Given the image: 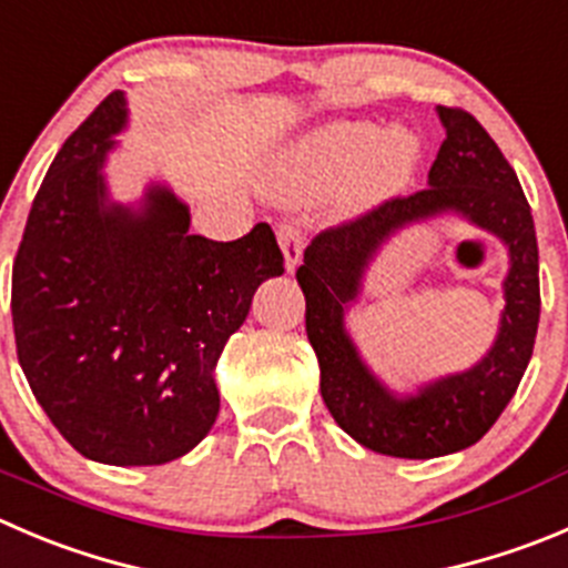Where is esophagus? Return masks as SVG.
Wrapping results in <instances>:
<instances>
[{"label":"esophagus","mask_w":568,"mask_h":568,"mask_svg":"<svg viewBox=\"0 0 568 568\" xmlns=\"http://www.w3.org/2000/svg\"><path fill=\"white\" fill-rule=\"evenodd\" d=\"M304 231H301L298 223H281L278 225V245L284 251V258H287V270L293 273L301 264V253H304Z\"/></svg>","instance_id":"esophagus-1"}]
</instances>
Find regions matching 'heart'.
<instances>
[{"mask_svg": "<svg viewBox=\"0 0 568 568\" xmlns=\"http://www.w3.org/2000/svg\"><path fill=\"white\" fill-rule=\"evenodd\" d=\"M420 159L418 139L368 122H334L310 139L293 159V175L304 186L332 189L356 178L362 197L398 192Z\"/></svg>", "mask_w": 568, "mask_h": 568, "instance_id": "1", "label": "heart"}]
</instances>
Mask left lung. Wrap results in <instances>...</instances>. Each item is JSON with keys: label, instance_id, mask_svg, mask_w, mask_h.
<instances>
[{"label": "left lung", "instance_id": "left-lung-1", "mask_svg": "<svg viewBox=\"0 0 568 568\" xmlns=\"http://www.w3.org/2000/svg\"><path fill=\"white\" fill-rule=\"evenodd\" d=\"M437 113L446 139L429 170V186L382 200L368 212L321 231L295 273L306 298V337L321 362L328 413L365 449L404 460L468 449L496 424L527 371L541 317L536 225L516 172L471 113L449 105H440ZM449 207L511 247L500 337L477 369L396 399L355 356L342 328V306L355 297L361 270L393 230Z\"/></svg>", "mask_w": 568, "mask_h": 568}]
</instances>
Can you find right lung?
<instances>
[{
  "instance_id": "right-lung-1",
  "label": "right lung",
  "mask_w": 568,
  "mask_h": 568,
  "mask_svg": "<svg viewBox=\"0 0 568 568\" xmlns=\"http://www.w3.org/2000/svg\"><path fill=\"white\" fill-rule=\"evenodd\" d=\"M125 125L111 91L58 150L13 258V334L32 396L83 457L161 466L220 413L212 368L256 287L284 273L273 229L234 242L189 234L153 186L142 214L105 206L102 161Z\"/></svg>"
}]
</instances>
